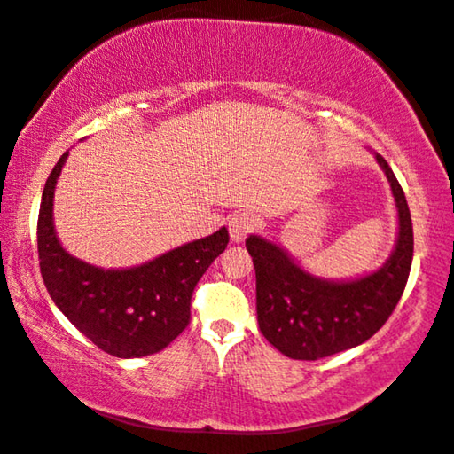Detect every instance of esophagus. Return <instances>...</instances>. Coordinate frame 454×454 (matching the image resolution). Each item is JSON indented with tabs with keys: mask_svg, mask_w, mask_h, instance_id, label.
<instances>
[{
	"mask_svg": "<svg viewBox=\"0 0 454 454\" xmlns=\"http://www.w3.org/2000/svg\"><path fill=\"white\" fill-rule=\"evenodd\" d=\"M255 227H257V219L253 217L251 213L243 211V213L231 215V219H229V235H231V241L233 243L243 241Z\"/></svg>",
	"mask_w": 454,
	"mask_h": 454,
	"instance_id": "34e87169",
	"label": "esophagus"
}]
</instances>
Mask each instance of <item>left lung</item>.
I'll return each mask as SVG.
<instances>
[{
  "label": "left lung",
  "instance_id": "obj_1",
  "mask_svg": "<svg viewBox=\"0 0 454 454\" xmlns=\"http://www.w3.org/2000/svg\"><path fill=\"white\" fill-rule=\"evenodd\" d=\"M396 205L399 233L383 267L359 279L331 281L305 271L287 251L249 235L247 251L257 277V321L277 351L317 361L369 340L395 311L412 263V223L407 199L388 163L375 153Z\"/></svg>",
  "mask_w": 454,
  "mask_h": 454
}]
</instances>
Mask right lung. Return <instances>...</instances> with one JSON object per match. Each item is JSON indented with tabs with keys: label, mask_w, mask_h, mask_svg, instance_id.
<instances>
[{
	"label": "right lung",
	"mask_w": 454,
	"mask_h": 454,
	"mask_svg": "<svg viewBox=\"0 0 454 454\" xmlns=\"http://www.w3.org/2000/svg\"><path fill=\"white\" fill-rule=\"evenodd\" d=\"M69 151L45 181L37 219V251L47 293L83 335L119 359L163 351L189 325L191 295L209 265L225 251V227L181 245L147 263L103 269L61 247L53 225V195Z\"/></svg>",
	"instance_id": "right-lung-1"
}]
</instances>
